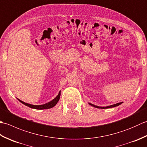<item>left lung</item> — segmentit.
<instances>
[{"mask_svg":"<svg viewBox=\"0 0 147 147\" xmlns=\"http://www.w3.org/2000/svg\"><path fill=\"white\" fill-rule=\"evenodd\" d=\"M122 103H123V102H119V103H117V104H114V105L107 106V107H99V106H96V105H93V104H90V103H89V104L91 105L92 106H93V107H96V108H99V109H107V108H111V107H116V106H118V105H119L120 104H121Z\"/></svg>","mask_w":147,"mask_h":147,"instance_id":"left-lung-1","label":"left lung"}]
</instances>
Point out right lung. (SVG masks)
<instances>
[{
  "instance_id": "add662e5",
  "label": "right lung",
  "mask_w": 147,
  "mask_h": 147,
  "mask_svg": "<svg viewBox=\"0 0 147 147\" xmlns=\"http://www.w3.org/2000/svg\"><path fill=\"white\" fill-rule=\"evenodd\" d=\"M60 96H61V92H59V93L58 94V95L56 96L54 99H53L52 101L49 102V103H47V104H45L40 105H32L30 104H27V103L21 101V100H19V99L18 100H19V101L22 103V104H24L30 108H33V109H50V108L54 107V106L57 104V103L58 102L59 98H60Z\"/></svg>"
}]
</instances>
